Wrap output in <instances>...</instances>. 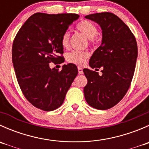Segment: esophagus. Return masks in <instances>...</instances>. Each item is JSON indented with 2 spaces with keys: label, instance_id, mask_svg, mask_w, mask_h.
Masks as SVG:
<instances>
[{
  "label": "esophagus",
  "instance_id": "1",
  "mask_svg": "<svg viewBox=\"0 0 149 149\" xmlns=\"http://www.w3.org/2000/svg\"><path fill=\"white\" fill-rule=\"evenodd\" d=\"M78 70H79V74H83V68L81 67H78Z\"/></svg>",
  "mask_w": 149,
  "mask_h": 149
}]
</instances>
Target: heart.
Returning a JSON list of instances; mask_svg holds the SVG:
<instances>
[{
	"instance_id": "1",
	"label": "heart",
	"mask_w": 149,
	"mask_h": 149,
	"mask_svg": "<svg viewBox=\"0 0 149 149\" xmlns=\"http://www.w3.org/2000/svg\"><path fill=\"white\" fill-rule=\"evenodd\" d=\"M76 28L79 31L83 33L86 37H88L90 42H94L98 34V29L95 24L91 23L89 21L84 20L78 24ZM69 40H70V34L68 31H65L61 37V45L63 47L66 48L69 46ZM88 56L89 54L85 51L73 50L67 53L66 60L70 63L77 65H82L86 62Z\"/></svg>"
}]
</instances>
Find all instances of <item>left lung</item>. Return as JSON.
Listing matches in <instances>:
<instances>
[{
  "instance_id": "8db88e82",
  "label": "left lung",
  "mask_w": 149,
  "mask_h": 149,
  "mask_svg": "<svg viewBox=\"0 0 149 149\" xmlns=\"http://www.w3.org/2000/svg\"><path fill=\"white\" fill-rule=\"evenodd\" d=\"M102 30V40L89 61L91 68H101L102 76L84 68L86 86L84 88L86 101L100 110L112 108L127 93L136 68L138 57L136 40L128 26L118 16L109 12L87 15Z\"/></svg>"
}]
</instances>
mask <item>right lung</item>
I'll list each match as a JSON object with an SVG mask.
<instances>
[{"mask_svg":"<svg viewBox=\"0 0 149 149\" xmlns=\"http://www.w3.org/2000/svg\"><path fill=\"white\" fill-rule=\"evenodd\" d=\"M75 13H36L18 31L12 47V61L22 93L33 106L52 111L62 105L78 74L76 65H63L61 71L49 64L64 62L61 37L79 19Z\"/></svg>","mask_w":149,"mask_h":149,"instance_id":"1","label":"right lung"}]
</instances>
